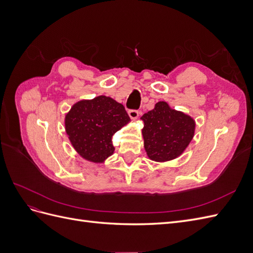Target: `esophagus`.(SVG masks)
I'll list each match as a JSON object with an SVG mask.
<instances>
[{
	"mask_svg": "<svg viewBox=\"0 0 253 253\" xmlns=\"http://www.w3.org/2000/svg\"><path fill=\"white\" fill-rule=\"evenodd\" d=\"M128 116L131 117L132 119H137L139 117V114H140V112L139 111H137V110H128Z\"/></svg>",
	"mask_w": 253,
	"mask_h": 253,
	"instance_id": "1",
	"label": "esophagus"
}]
</instances>
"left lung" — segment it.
<instances>
[{"label": "left lung", "instance_id": "obj_1", "mask_svg": "<svg viewBox=\"0 0 253 253\" xmlns=\"http://www.w3.org/2000/svg\"><path fill=\"white\" fill-rule=\"evenodd\" d=\"M142 135L148 156L155 162H167L179 156L192 140L195 122L188 115L170 109L167 102L142 115Z\"/></svg>", "mask_w": 253, "mask_h": 253}]
</instances>
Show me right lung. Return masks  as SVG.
Listing matches in <instances>:
<instances>
[{"label":"right lung","mask_w":253,"mask_h":253,"mask_svg":"<svg viewBox=\"0 0 253 253\" xmlns=\"http://www.w3.org/2000/svg\"><path fill=\"white\" fill-rule=\"evenodd\" d=\"M129 120L121 103L105 96L76 103L65 117L66 133L79 154L102 163L115 150L112 137Z\"/></svg>","instance_id":"obj_1"}]
</instances>
